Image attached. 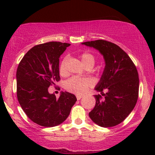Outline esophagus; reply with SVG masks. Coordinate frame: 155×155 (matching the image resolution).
<instances>
[{
	"instance_id": "obj_1",
	"label": "esophagus",
	"mask_w": 155,
	"mask_h": 155,
	"mask_svg": "<svg viewBox=\"0 0 155 155\" xmlns=\"http://www.w3.org/2000/svg\"><path fill=\"white\" fill-rule=\"evenodd\" d=\"M82 97H83V96H82V95H78V94L77 96H76V98H77L78 100H80V99L82 98Z\"/></svg>"
}]
</instances>
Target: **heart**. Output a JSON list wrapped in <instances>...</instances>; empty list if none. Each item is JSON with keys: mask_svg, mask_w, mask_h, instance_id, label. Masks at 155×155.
<instances>
[{"mask_svg": "<svg viewBox=\"0 0 155 155\" xmlns=\"http://www.w3.org/2000/svg\"><path fill=\"white\" fill-rule=\"evenodd\" d=\"M80 60L84 67L94 66L95 57L88 52L83 53L80 55ZM67 58L63 59L59 66V72L61 75L66 74ZM92 80L90 78H82L79 77H72L65 82V88L69 92L75 94H82L92 85Z\"/></svg>", "mask_w": 155, "mask_h": 155, "instance_id": "1", "label": "heart"}]
</instances>
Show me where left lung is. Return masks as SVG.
<instances>
[{
    "label": "left lung",
    "instance_id": "left-lung-1",
    "mask_svg": "<svg viewBox=\"0 0 155 155\" xmlns=\"http://www.w3.org/2000/svg\"><path fill=\"white\" fill-rule=\"evenodd\" d=\"M102 55L105 68L94 90L96 104L89 116L101 127L109 128L120 124L131 113L138 98L139 78L137 68L128 55L116 44L105 40L86 41ZM106 92L103 93V91Z\"/></svg>",
    "mask_w": 155,
    "mask_h": 155
}]
</instances>
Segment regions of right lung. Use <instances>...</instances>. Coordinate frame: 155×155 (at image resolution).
Segmentation results:
<instances>
[{"label": "right lung", "instance_id": "obj_1", "mask_svg": "<svg viewBox=\"0 0 155 155\" xmlns=\"http://www.w3.org/2000/svg\"><path fill=\"white\" fill-rule=\"evenodd\" d=\"M71 44L51 41L34 46L25 55L17 69V97L29 119L39 126L62 124L77 101L75 95L61 92L56 99L48 89L60 80L59 58Z\"/></svg>", "mask_w": 155, "mask_h": 155}]
</instances>
